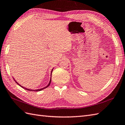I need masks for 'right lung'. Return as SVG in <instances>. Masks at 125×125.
Returning <instances> with one entry per match:
<instances>
[{"instance_id":"add662e5","label":"right lung","mask_w":125,"mask_h":125,"mask_svg":"<svg viewBox=\"0 0 125 125\" xmlns=\"http://www.w3.org/2000/svg\"><path fill=\"white\" fill-rule=\"evenodd\" d=\"M53 69H52V71H51V75H52V71H53ZM51 79H50V81H49V83L48 84V85L47 86H46L45 87H43V88H41V89H35V90H33V89H28V88H25V87H23L22 86H21V85H20V84L19 83H17V82H16V80L14 79V80H15V82H16V83L17 84H18V85L20 86H21V87H22V88H23L24 89H26V90H27V91H36V92H38V91H42V90H43V89H45V88H46L47 87H48L50 85V83H51Z\"/></svg>"}]
</instances>
